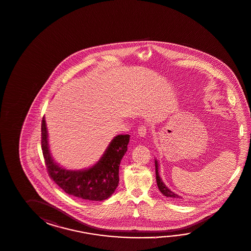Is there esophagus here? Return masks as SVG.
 <instances>
[{"label":"esophagus","instance_id":"34e87169","mask_svg":"<svg viewBox=\"0 0 251 251\" xmlns=\"http://www.w3.org/2000/svg\"><path fill=\"white\" fill-rule=\"evenodd\" d=\"M137 132H138V134L142 136V137H145L146 136V134H147V126L146 125H142L140 126L138 129H137Z\"/></svg>","mask_w":251,"mask_h":251}]
</instances>
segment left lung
<instances>
[{
	"mask_svg": "<svg viewBox=\"0 0 251 251\" xmlns=\"http://www.w3.org/2000/svg\"><path fill=\"white\" fill-rule=\"evenodd\" d=\"M155 175H156V182H157L158 188H159L160 192L163 193L164 196H166L168 198L175 199V200L181 199V196H179L176 193H173L172 191H170V189L165 186V184L163 183L162 179L159 176V174H158V163L156 160H155Z\"/></svg>",
	"mask_w": 251,
	"mask_h": 251,
	"instance_id": "8db88e82",
	"label": "left lung"
}]
</instances>
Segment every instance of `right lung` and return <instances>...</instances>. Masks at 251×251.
I'll use <instances>...</instances> for the list:
<instances>
[{
  "mask_svg": "<svg viewBox=\"0 0 251 251\" xmlns=\"http://www.w3.org/2000/svg\"><path fill=\"white\" fill-rule=\"evenodd\" d=\"M129 134L116 136L104 155L93 167L83 171H69L59 167L50 156L45 118L41 122V149L48 174L65 193L86 201L109 198L119 182V165L127 151Z\"/></svg>",
  "mask_w": 251,
  "mask_h": 251,
  "instance_id": "add662e5",
  "label": "right lung"
}]
</instances>
